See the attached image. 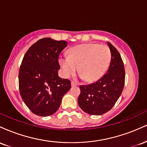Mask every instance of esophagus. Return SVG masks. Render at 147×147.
I'll list each match as a JSON object with an SVG mask.
<instances>
[{
	"mask_svg": "<svg viewBox=\"0 0 147 147\" xmlns=\"http://www.w3.org/2000/svg\"><path fill=\"white\" fill-rule=\"evenodd\" d=\"M71 86H78V84L75 83V82H74L73 81H72V82H71Z\"/></svg>",
	"mask_w": 147,
	"mask_h": 147,
	"instance_id": "1",
	"label": "esophagus"
}]
</instances>
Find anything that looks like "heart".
I'll return each mask as SVG.
<instances>
[{
	"label": "heart",
	"instance_id": "1",
	"mask_svg": "<svg viewBox=\"0 0 147 147\" xmlns=\"http://www.w3.org/2000/svg\"><path fill=\"white\" fill-rule=\"evenodd\" d=\"M111 52L107 45L98 43H85L70 49L68 57L59 60L64 77L78 72L84 80L92 82L104 75L111 62Z\"/></svg>",
	"mask_w": 147,
	"mask_h": 147
}]
</instances>
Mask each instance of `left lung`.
<instances>
[{
    "instance_id": "8db88e82",
    "label": "left lung",
    "mask_w": 147,
    "mask_h": 147,
    "mask_svg": "<svg viewBox=\"0 0 147 147\" xmlns=\"http://www.w3.org/2000/svg\"><path fill=\"white\" fill-rule=\"evenodd\" d=\"M111 52L109 70L95 83L80 86L79 107L92 115L106 113L113 107L122 94L125 82L124 63L117 49L108 42Z\"/></svg>"
}]
</instances>
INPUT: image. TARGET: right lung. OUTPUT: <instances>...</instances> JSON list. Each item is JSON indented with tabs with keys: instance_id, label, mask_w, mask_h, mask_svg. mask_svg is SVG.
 I'll list each match as a JSON object with an SVG mask.
<instances>
[{
	"instance_id": "obj_1",
	"label": "right lung",
	"mask_w": 147,
	"mask_h": 147,
	"mask_svg": "<svg viewBox=\"0 0 147 147\" xmlns=\"http://www.w3.org/2000/svg\"><path fill=\"white\" fill-rule=\"evenodd\" d=\"M67 44L65 41L41 38L23 57L18 74L20 94L25 105L36 115L55 113L71 88L70 80L58 76L59 56Z\"/></svg>"
}]
</instances>
